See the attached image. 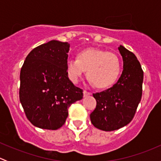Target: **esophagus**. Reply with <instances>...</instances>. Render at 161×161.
Wrapping results in <instances>:
<instances>
[{
  "label": "esophagus",
  "instance_id": "34e87169",
  "mask_svg": "<svg viewBox=\"0 0 161 161\" xmlns=\"http://www.w3.org/2000/svg\"><path fill=\"white\" fill-rule=\"evenodd\" d=\"M91 92H88V91H86V90H84L83 91V95H84V97H88V96H90L91 95Z\"/></svg>",
  "mask_w": 161,
  "mask_h": 161
}]
</instances>
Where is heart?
I'll return each instance as SVG.
<instances>
[{
  "instance_id": "heart-1",
  "label": "heart",
  "mask_w": 161,
  "mask_h": 161,
  "mask_svg": "<svg viewBox=\"0 0 161 161\" xmlns=\"http://www.w3.org/2000/svg\"><path fill=\"white\" fill-rule=\"evenodd\" d=\"M67 74L71 82H79L86 71L97 88L105 89L113 85L121 71V62L116 54L104 50L88 48L79 52L77 59L69 58L66 62Z\"/></svg>"
}]
</instances>
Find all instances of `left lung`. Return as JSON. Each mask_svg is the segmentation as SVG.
<instances>
[{"label":"left lung","instance_id":"obj_1","mask_svg":"<svg viewBox=\"0 0 161 161\" xmlns=\"http://www.w3.org/2000/svg\"><path fill=\"white\" fill-rule=\"evenodd\" d=\"M123 60V71L118 82L107 90L93 93L97 107L90 114L94 127L110 131L127 125L132 120L142 97L143 71L132 52L118 47Z\"/></svg>","mask_w":161,"mask_h":161}]
</instances>
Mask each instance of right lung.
I'll use <instances>...</instances> for the list:
<instances>
[{"label":"right lung","instance_id":"add662e5","mask_svg":"<svg viewBox=\"0 0 161 161\" xmlns=\"http://www.w3.org/2000/svg\"><path fill=\"white\" fill-rule=\"evenodd\" d=\"M70 44L51 40L34 48L20 71L19 100L26 118L36 127L56 130L65 122L71 103L83 93L66 70Z\"/></svg>","mask_w":161,"mask_h":161}]
</instances>
